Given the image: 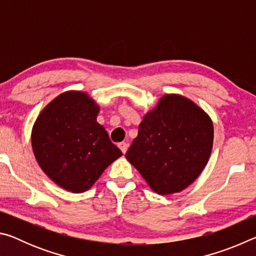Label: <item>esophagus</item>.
Masks as SVG:
<instances>
[{
  "label": "esophagus",
  "mask_w": 256,
  "mask_h": 256,
  "mask_svg": "<svg viewBox=\"0 0 256 256\" xmlns=\"http://www.w3.org/2000/svg\"><path fill=\"white\" fill-rule=\"evenodd\" d=\"M118 146H120V149L122 150L123 154H126L128 148V144H126V142H120V144H118Z\"/></svg>",
  "instance_id": "obj_1"
}]
</instances>
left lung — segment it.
Here are the masks:
<instances>
[{"label": "left lung", "instance_id": "obj_1", "mask_svg": "<svg viewBox=\"0 0 256 256\" xmlns=\"http://www.w3.org/2000/svg\"><path fill=\"white\" fill-rule=\"evenodd\" d=\"M212 144L210 116L190 99L170 94L144 115L125 157L156 193L167 196L200 176Z\"/></svg>", "mask_w": 256, "mask_h": 256}]
</instances>
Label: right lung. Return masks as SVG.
<instances>
[{
  "mask_svg": "<svg viewBox=\"0 0 256 256\" xmlns=\"http://www.w3.org/2000/svg\"><path fill=\"white\" fill-rule=\"evenodd\" d=\"M99 110L88 94L70 90L53 99L32 126V146L38 164L68 192L88 190L122 156L97 122Z\"/></svg>",
  "mask_w": 256,
  "mask_h": 256,
  "instance_id": "right-lung-1",
  "label": "right lung"
}]
</instances>
